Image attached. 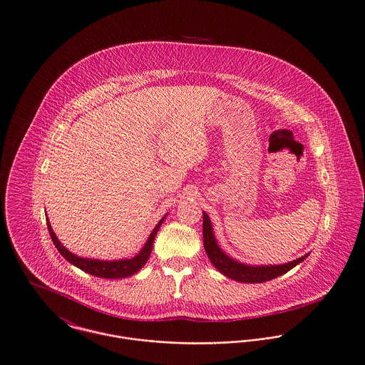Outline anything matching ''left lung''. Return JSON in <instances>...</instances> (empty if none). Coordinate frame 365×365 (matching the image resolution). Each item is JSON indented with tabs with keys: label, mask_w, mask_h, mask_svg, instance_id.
Returning a JSON list of instances; mask_svg holds the SVG:
<instances>
[{
	"label": "left lung",
	"mask_w": 365,
	"mask_h": 365,
	"mask_svg": "<svg viewBox=\"0 0 365 365\" xmlns=\"http://www.w3.org/2000/svg\"><path fill=\"white\" fill-rule=\"evenodd\" d=\"M202 235H204V247L208 255L210 262L223 274L227 278L234 279L242 283H262L271 279L278 278L280 275L286 274L292 268H294L297 264L305 260L308 256H302L297 260L282 264V265H265V267H252L245 265L238 261L230 259L223 253V250L216 243L212 225L209 220L208 215L204 212V225H202Z\"/></svg>",
	"instance_id": "1"
}]
</instances>
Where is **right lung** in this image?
I'll use <instances>...</instances> for the list:
<instances>
[{
    "label": "right lung",
    "instance_id": "1",
    "mask_svg": "<svg viewBox=\"0 0 365 365\" xmlns=\"http://www.w3.org/2000/svg\"><path fill=\"white\" fill-rule=\"evenodd\" d=\"M164 217L160 220V223L155 227V230L152 231L148 242L145 243L143 249L139 252L138 255L130 260H118V261H103V260H88V259H82L78 257L75 255H72L68 252L60 241L57 240V237L53 232L52 227L49 225V220L46 219L48 228H49V234L52 237L53 243L57 247V250L60 252V255L66 259V260L73 264L75 267L81 268L82 271H85L90 275L98 277V278L106 279H120L127 278L134 275L135 272H138L139 269L146 264V261L149 259L150 253H152V247L155 242V237H156L157 231L161 226Z\"/></svg>",
    "mask_w": 365,
    "mask_h": 365
}]
</instances>
